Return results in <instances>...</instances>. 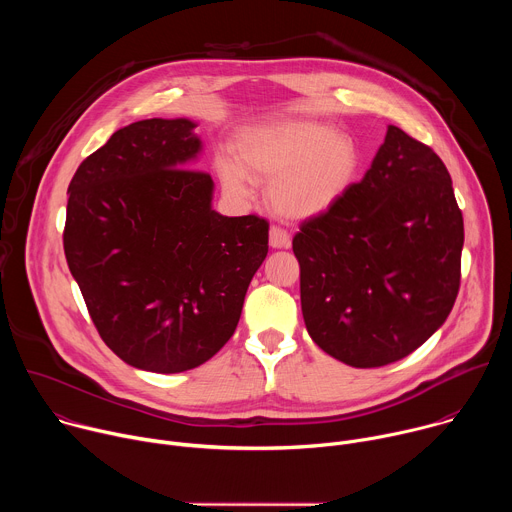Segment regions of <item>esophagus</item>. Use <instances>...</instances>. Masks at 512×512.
I'll list each match as a JSON object with an SVG mask.
<instances>
[{"label": "esophagus", "instance_id": "esophagus-1", "mask_svg": "<svg viewBox=\"0 0 512 512\" xmlns=\"http://www.w3.org/2000/svg\"><path fill=\"white\" fill-rule=\"evenodd\" d=\"M269 245H271L273 249H287V247L291 245V237H289L283 229L271 227V229H269Z\"/></svg>", "mask_w": 512, "mask_h": 512}]
</instances>
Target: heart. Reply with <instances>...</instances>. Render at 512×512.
Returning a JSON list of instances; mask_svg holds the SVG:
<instances>
[{
	"label": "heart",
	"instance_id": "heart-1",
	"mask_svg": "<svg viewBox=\"0 0 512 512\" xmlns=\"http://www.w3.org/2000/svg\"><path fill=\"white\" fill-rule=\"evenodd\" d=\"M362 156L352 137L318 121L247 127L235 158L218 156L216 176L233 198H247L254 180H271L267 200L285 221H310L328 212L352 186Z\"/></svg>",
	"mask_w": 512,
	"mask_h": 512
}]
</instances>
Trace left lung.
<instances>
[{
  "label": "left lung",
  "instance_id": "left-lung-1",
  "mask_svg": "<svg viewBox=\"0 0 512 512\" xmlns=\"http://www.w3.org/2000/svg\"><path fill=\"white\" fill-rule=\"evenodd\" d=\"M291 245L308 334L350 367L401 360L454 308L464 221L452 178L395 125L364 178L302 223Z\"/></svg>",
  "mask_w": 512,
  "mask_h": 512
}]
</instances>
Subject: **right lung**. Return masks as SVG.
Returning <instances> with one entry per match:
<instances>
[{
    "mask_svg": "<svg viewBox=\"0 0 512 512\" xmlns=\"http://www.w3.org/2000/svg\"><path fill=\"white\" fill-rule=\"evenodd\" d=\"M198 123L143 119L115 131L68 186L64 255L103 342L129 367L184 373L233 336L267 257L259 216L212 208L190 170Z\"/></svg>",
    "mask_w": 512,
    "mask_h": 512,
    "instance_id": "right-lung-1",
    "label": "right lung"
}]
</instances>
